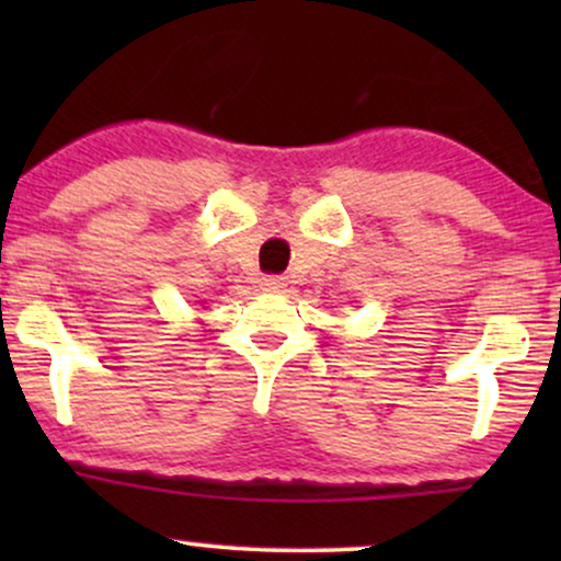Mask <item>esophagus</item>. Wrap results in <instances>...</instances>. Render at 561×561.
<instances>
[{"mask_svg": "<svg viewBox=\"0 0 561 561\" xmlns=\"http://www.w3.org/2000/svg\"><path fill=\"white\" fill-rule=\"evenodd\" d=\"M287 287V279L285 276H276V274H268L261 279V289L263 293H282V289Z\"/></svg>", "mask_w": 561, "mask_h": 561, "instance_id": "1", "label": "esophagus"}]
</instances>
